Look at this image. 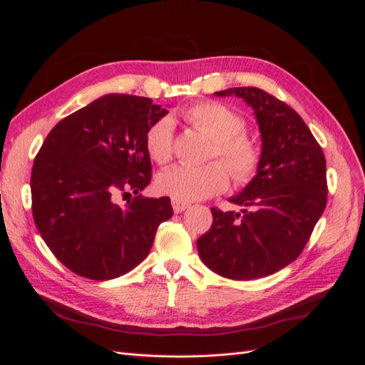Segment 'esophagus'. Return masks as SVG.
<instances>
[{"label": "esophagus", "mask_w": 365, "mask_h": 365, "mask_svg": "<svg viewBox=\"0 0 365 365\" xmlns=\"http://www.w3.org/2000/svg\"><path fill=\"white\" fill-rule=\"evenodd\" d=\"M172 207H173V212H175V213H182L184 210H187V208L190 207V204L181 202V201H176V200H172Z\"/></svg>", "instance_id": "obj_1"}]
</instances>
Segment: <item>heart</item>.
<instances>
[{
  "label": "heart",
  "mask_w": 365,
  "mask_h": 365,
  "mask_svg": "<svg viewBox=\"0 0 365 365\" xmlns=\"http://www.w3.org/2000/svg\"><path fill=\"white\" fill-rule=\"evenodd\" d=\"M182 117L213 141L210 158L222 161L237 185H248L256 178L262 165V150L256 141L245 135L247 121L244 117L217 102L192 105L185 109ZM146 149L150 158L158 164L172 160L173 121L169 117L157 120L148 129ZM225 168L220 163H210L202 168L175 165L158 176L157 187L163 195L181 202L207 200L228 189L230 176Z\"/></svg>",
  "instance_id": "heart-1"
}]
</instances>
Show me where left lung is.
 Listing matches in <instances>:
<instances>
[{"label": "left lung", "instance_id": "1", "mask_svg": "<svg viewBox=\"0 0 365 365\" xmlns=\"http://www.w3.org/2000/svg\"><path fill=\"white\" fill-rule=\"evenodd\" d=\"M215 94L240 97L254 109L262 165L242 193L230 197L245 207L242 213L212 208L213 224L197 239V252L222 277H267L300 256L324 212L326 158L303 118L277 97L254 86Z\"/></svg>", "mask_w": 365, "mask_h": 365}]
</instances>
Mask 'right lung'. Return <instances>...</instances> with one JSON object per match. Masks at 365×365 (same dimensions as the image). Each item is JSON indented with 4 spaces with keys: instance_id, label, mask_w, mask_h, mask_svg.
Returning <instances> with one entry per match:
<instances>
[{
    "instance_id": "1",
    "label": "right lung",
    "mask_w": 365,
    "mask_h": 365,
    "mask_svg": "<svg viewBox=\"0 0 365 365\" xmlns=\"http://www.w3.org/2000/svg\"><path fill=\"white\" fill-rule=\"evenodd\" d=\"M168 109L150 98L106 94L51 129L31 169L41 237L70 271L111 280L146 259L170 197H145L152 165L146 132ZM134 197L123 205L118 195Z\"/></svg>"
}]
</instances>
